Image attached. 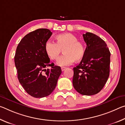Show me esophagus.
I'll list each match as a JSON object with an SVG mask.
<instances>
[{"mask_svg": "<svg viewBox=\"0 0 125 125\" xmlns=\"http://www.w3.org/2000/svg\"><path fill=\"white\" fill-rule=\"evenodd\" d=\"M65 69H66V68H65V67H62V68H61V69H62V71H64Z\"/></svg>", "mask_w": 125, "mask_h": 125, "instance_id": "1", "label": "esophagus"}]
</instances>
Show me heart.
Listing matches in <instances>:
<instances>
[{"label": "heart", "mask_w": 125, "mask_h": 125, "mask_svg": "<svg viewBox=\"0 0 125 125\" xmlns=\"http://www.w3.org/2000/svg\"><path fill=\"white\" fill-rule=\"evenodd\" d=\"M56 43L51 40L46 42L45 48L46 53L52 60L59 58L62 50L64 55L61 56L57 64L61 67L71 64L74 61L79 62L85 54V46L82 41L78 40L75 35L65 33L56 36Z\"/></svg>", "instance_id": "1"}]
</instances>
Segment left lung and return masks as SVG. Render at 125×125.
I'll return each mask as SVG.
<instances>
[{
  "label": "left lung",
  "mask_w": 125,
  "mask_h": 125,
  "mask_svg": "<svg viewBox=\"0 0 125 125\" xmlns=\"http://www.w3.org/2000/svg\"><path fill=\"white\" fill-rule=\"evenodd\" d=\"M83 36L86 44L85 54L73 68V85L80 94L93 95L100 92L108 79L111 54L100 37L91 32Z\"/></svg>",
  "instance_id": "obj_1"
}]
</instances>
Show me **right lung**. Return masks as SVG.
Wrapping results in <instances>:
<instances>
[{
	"label": "right lung",
	"mask_w": 125,
	"mask_h": 125,
	"mask_svg": "<svg viewBox=\"0 0 125 125\" xmlns=\"http://www.w3.org/2000/svg\"><path fill=\"white\" fill-rule=\"evenodd\" d=\"M52 33L39 29L25 35L16 48L14 57L18 78L29 95L40 98L48 96L56 88L62 71L50 63L45 46ZM51 66V69L45 68Z\"/></svg>",
	"instance_id": "1"
}]
</instances>
